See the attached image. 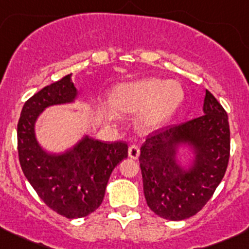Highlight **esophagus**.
I'll use <instances>...</instances> for the list:
<instances>
[{
    "label": "esophagus",
    "mask_w": 249,
    "mask_h": 249,
    "mask_svg": "<svg viewBox=\"0 0 249 249\" xmlns=\"http://www.w3.org/2000/svg\"><path fill=\"white\" fill-rule=\"evenodd\" d=\"M139 155H140V151L139 148H138V146L135 145L129 146V148H128V157L132 158V160H138V158H139Z\"/></svg>",
    "instance_id": "34e87169"
}]
</instances>
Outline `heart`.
<instances>
[{
  "instance_id": "b5f03b06",
  "label": "heart",
  "mask_w": 249,
  "mask_h": 249,
  "mask_svg": "<svg viewBox=\"0 0 249 249\" xmlns=\"http://www.w3.org/2000/svg\"><path fill=\"white\" fill-rule=\"evenodd\" d=\"M183 99L184 92L178 81L147 78L115 86L107 104L119 114L143 109L139 120L142 127L156 129L178 111Z\"/></svg>"
}]
</instances>
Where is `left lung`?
Instances as JSON below:
<instances>
[{"label":"left lung","instance_id":"1","mask_svg":"<svg viewBox=\"0 0 249 249\" xmlns=\"http://www.w3.org/2000/svg\"><path fill=\"white\" fill-rule=\"evenodd\" d=\"M228 115L205 89L202 116L158 129L140 148L148 207L169 220L198 213L222 181L229 160ZM187 153L183 161L181 155Z\"/></svg>","mask_w":249,"mask_h":249}]
</instances>
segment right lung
I'll return each instance as SVG.
<instances>
[{
    "instance_id": "right-lung-1",
    "label": "right lung",
    "mask_w": 249,
    "mask_h": 249,
    "mask_svg": "<svg viewBox=\"0 0 249 249\" xmlns=\"http://www.w3.org/2000/svg\"><path fill=\"white\" fill-rule=\"evenodd\" d=\"M71 75L33 94L22 107L18 124V152L24 175L50 209L69 219L89 216L101 206L115 166L127 158V143L102 142L83 135L60 153L48 152L36 134L45 109L74 104L79 92Z\"/></svg>"
}]
</instances>
